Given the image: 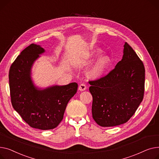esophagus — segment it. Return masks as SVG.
<instances>
[{
	"label": "esophagus",
	"mask_w": 159,
	"mask_h": 159,
	"mask_svg": "<svg viewBox=\"0 0 159 159\" xmlns=\"http://www.w3.org/2000/svg\"><path fill=\"white\" fill-rule=\"evenodd\" d=\"M86 89H87V86H86L85 84H84V83H81L80 86H79V88H78L79 90H80V91L85 90Z\"/></svg>",
	"instance_id": "obj_1"
}]
</instances>
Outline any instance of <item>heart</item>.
<instances>
[{
	"label": "heart",
	"instance_id": "b5f03b06",
	"mask_svg": "<svg viewBox=\"0 0 159 159\" xmlns=\"http://www.w3.org/2000/svg\"><path fill=\"white\" fill-rule=\"evenodd\" d=\"M102 51L99 49H96L91 51L89 58L95 57L101 54ZM111 64V59L108 55L104 54L100 57L93 64L88 71V75L92 79L101 78L109 68Z\"/></svg>",
	"mask_w": 159,
	"mask_h": 159
}]
</instances>
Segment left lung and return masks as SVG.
Here are the masks:
<instances>
[{
	"label": "left lung",
	"instance_id": "left-lung-1",
	"mask_svg": "<svg viewBox=\"0 0 159 159\" xmlns=\"http://www.w3.org/2000/svg\"><path fill=\"white\" fill-rule=\"evenodd\" d=\"M144 81V64L125 42L123 58L115 68L104 77L89 81L92 117L96 123L103 127L126 123L143 99Z\"/></svg>",
	"mask_w": 159,
	"mask_h": 159
}]
</instances>
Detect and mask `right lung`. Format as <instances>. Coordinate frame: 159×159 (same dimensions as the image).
<instances>
[{
    "label": "right lung",
    "mask_w": 159,
    "mask_h": 159,
    "mask_svg": "<svg viewBox=\"0 0 159 159\" xmlns=\"http://www.w3.org/2000/svg\"><path fill=\"white\" fill-rule=\"evenodd\" d=\"M45 52L40 45L31 44L12 63L9 72L11 104L23 120L34 128L42 130L57 127L63 118L68 102L76 94L78 84L54 85L43 90L34 86L31 68Z\"/></svg>",
    "instance_id": "1"
}]
</instances>
